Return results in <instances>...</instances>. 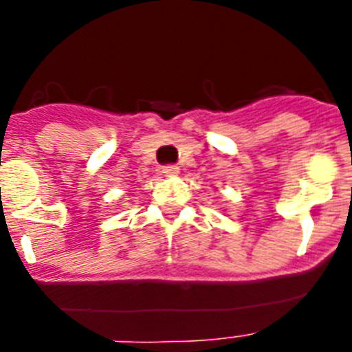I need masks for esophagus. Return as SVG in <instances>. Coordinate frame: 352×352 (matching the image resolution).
<instances>
[{
    "mask_svg": "<svg viewBox=\"0 0 352 352\" xmlns=\"http://www.w3.org/2000/svg\"><path fill=\"white\" fill-rule=\"evenodd\" d=\"M162 173H164L166 177H173V175H179V166H162Z\"/></svg>",
    "mask_w": 352,
    "mask_h": 352,
    "instance_id": "1",
    "label": "esophagus"
}]
</instances>
